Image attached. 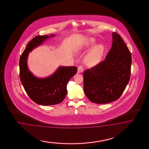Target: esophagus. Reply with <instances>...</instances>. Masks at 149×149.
Wrapping results in <instances>:
<instances>
[{
  "label": "esophagus",
  "instance_id": "1",
  "mask_svg": "<svg viewBox=\"0 0 149 149\" xmlns=\"http://www.w3.org/2000/svg\"><path fill=\"white\" fill-rule=\"evenodd\" d=\"M84 71V69L82 66H79L77 68V72L79 73H81Z\"/></svg>",
  "mask_w": 149,
  "mask_h": 149
}]
</instances>
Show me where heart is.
I'll return each instance as SVG.
<instances>
[{
  "label": "heart",
  "mask_w": 149,
  "mask_h": 149,
  "mask_svg": "<svg viewBox=\"0 0 149 149\" xmlns=\"http://www.w3.org/2000/svg\"><path fill=\"white\" fill-rule=\"evenodd\" d=\"M96 39L90 37L86 39L83 46V50H87L96 44ZM105 52V47L103 44H97L91 49L84 58V63L90 67H93L101 62Z\"/></svg>",
  "instance_id": "heart-1"
}]
</instances>
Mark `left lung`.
Masks as SVG:
<instances>
[{
  "label": "left lung",
  "instance_id": "1",
  "mask_svg": "<svg viewBox=\"0 0 149 149\" xmlns=\"http://www.w3.org/2000/svg\"><path fill=\"white\" fill-rule=\"evenodd\" d=\"M112 47L105 60L84 73V90L97 104H107L118 99L131 76L132 57L126 44L113 33Z\"/></svg>",
  "mask_w": 149,
  "mask_h": 149
}]
</instances>
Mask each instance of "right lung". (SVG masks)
I'll return each mask as SVG.
<instances>
[{"instance_id": "1", "label": "right lung", "mask_w": 149, "mask_h": 149, "mask_svg": "<svg viewBox=\"0 0 149 149\" xmlns=\"http://www.w3.org/2000/svg\"><path fill=\"white\" fill-rule=\"evenodd\" d=\"M50 36H38L30 41L19 59V77L27 95L36 103L42 105H52L63 102L67 95L69 80L77 73L74 66H60L49 77H36L29 69L27 59L29 53L44 43Z\"/></svg>"}]
</instances>
